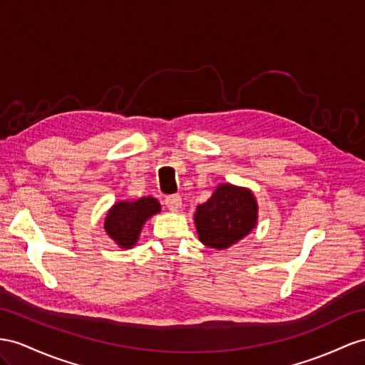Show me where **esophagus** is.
Here are the masks:
<instances>
[{"mask_svg":"<svg viewBox=\"0 0 365 365\" xmlns=\"http://www.w3.org/2000/svg\"><path fill=\"white\" fill-rule=\"evenodd\" d=\"M165 205L170 211H179L182 208V199L179 195H170L165 199Z\"/></svg>","mask_w":365,"mask_h":365,"instance_id":"1","label":"esophagus"}]
</instances>
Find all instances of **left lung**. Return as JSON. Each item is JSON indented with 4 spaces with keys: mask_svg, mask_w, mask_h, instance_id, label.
<instances>
[{
    "mask_svg": "<svg viewBox=\"0 0 365 365\" xmlns=\"http://www.w3.org/2000/svg\"><path fill=\"white\" fill-rule=\"evenodd\" d=\"M194 220L203 245L228 248L255 228L257 203L250 190L220 185L207 202L199 205Z\"/></svg>",
    "mask_w": 365,
    "mask_h": 365,
    "instance_id": "8db88e82",
    "label": "left lung"
}]
</instances>
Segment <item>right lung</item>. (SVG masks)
<instances>
[{
    "instance_id": "add662e5",
    "label": "right lung",
    "mask_w": 365,
    "mask_h": 365,
    "mask_svg": "<svg viewBox=\"0 0 365 365\" xmlns=\"http://www.w3.org/2000/svg\"><path fill=\"white\" fill-rule=\"evenodd\" d=\"M160 211V203L154 197H142L135 202H118L105 219V230L120 247L130 248L142 231L143 223Z\"/></svg>"
}]
</instances>
